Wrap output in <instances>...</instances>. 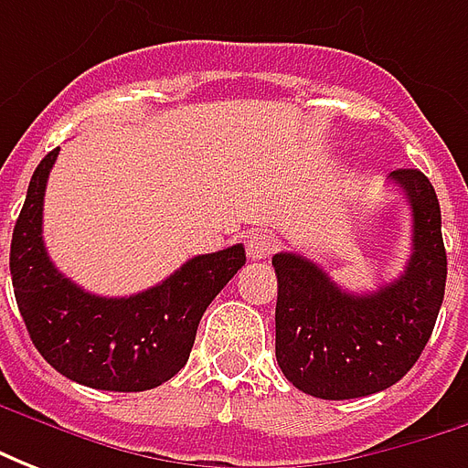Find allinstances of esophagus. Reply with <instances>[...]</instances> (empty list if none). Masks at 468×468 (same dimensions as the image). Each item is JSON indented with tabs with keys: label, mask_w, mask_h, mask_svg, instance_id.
<instances>
[{
	"label": "esophagus",
	"mask_w": 468,
	"mask_h": 468,
	"mask_svg": "<svg viewBox=\"0 0 468 468\" xmlns=\"http://www.w3.org/2000/svg\"><path fill=\"white\" fill-rule=\"evenodd\" d=\"M277 250V239H274V234L271 231H254L247 237V254H250V260H267L271 257Z\"/></svg>",
	"instance_id": "34e87169"
}]
</instances>
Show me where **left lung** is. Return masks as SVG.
Returning <instances> with one entry per match:
<instances>
[{"instance_id": "left-lung-1", "label": "left lung", "mask_w": 468, "mask_h": 468, "mask_svg": "<svg viewBox=\"0 0 468 468\" xmlns=\"http://www.w3.org/2000/svg\"><path fill=\"white\" fill-rule=\"evenodd\" d=\"M390 181L409 198L413 218L410 260L399 280L353 294L300 254L271 257L277 363L294 388L314 399H363L399 383L439 317L446 290L439 198L419 168H399Z\"/></svg>"}]
</instances>
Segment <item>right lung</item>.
I'll list each match as a JSON object with an SVG mask.
<instances>
[{
  "mask_svg": "<svg viewBox=\"0 0 468 468\" xmlns=\"http://www.w3.org/2000/svg\"><path fill=\"white\" fill-rule=\"evenodd\" d=\"M58 154L49 151L32 174L9 251L29 337L49 366L80 386L118 393L161 386L186 366L201 314L244 267V247L198 254L131 297L85 292L52 264L42 239L45 188Z\"/></svg>",
  "mask_w": 468,
  "mask_h": 468,
  "instance_id": "right-lung-1",
  "label": "right lung"
}]
</instances>
